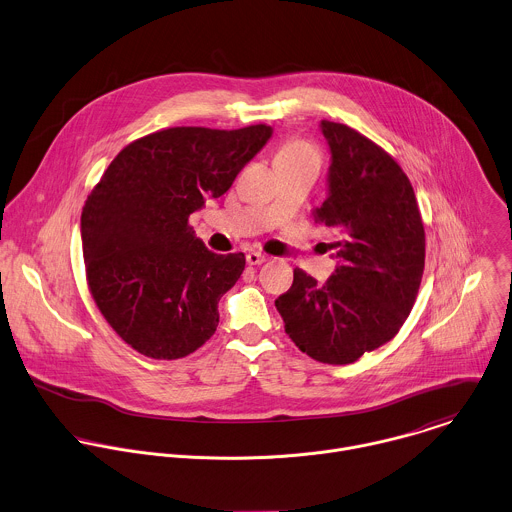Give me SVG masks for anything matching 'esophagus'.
<instances>
[{
    "label": "esophagus",
    "instance_id": "34e87169",
    "mask_svg": "<svg viewBox=\"0 0 512 512\" xmlns=\"http://www.w3.org/2000/svg\"><path fill=\"white\" fill-rule=\"evenodd\" d=\"M247 263L249 265H261V263H265V255L259 253V251H249L247 253Z\"/></svg>",
    "mask_w": 512,
    "mask_h": 512
}]
</instances>
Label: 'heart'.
<instances>
[{"mask_svg":"<svg viewBox=\"0 0 512 512\" xmlns=\"http://www.w3.org/2000/svg\"><path fill=\"white\" fill-rule=\"evenodd\" d=\"M319 159H321L319 149L311 141L299 139V137H293V139L285 141L277 149V157H275L277 163H297V161H315V163H319Z\"/></svg>","mask_w":512,"mask_h":512,"instance_id":"obj_1","label":"heart"}]
</instances>
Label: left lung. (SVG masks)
Masks as SVG:
<instances>
[{
    "instance_id": "left-lung-1",
    "label": "left lung",
    "mask_w": 512,
    "mask_h": 512,
    "mask_svg": "<svg viewBox=\"0 0 512 512\" xmlns=\"http://www.w3.org/2000/svg\"><path fill=\"white\" fill-rule=\"evenodd\" d=\"M331 147L329 197L313 209L333 231L341 265L325 285L303 269L275 307L311 359L347 365L391 341L409 317L425 269V227L413 185L375 141L321 121Z\"/></svg>"
}]
</instances>
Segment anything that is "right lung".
Segmentation results:
<instances>
[{
	"label": "right lung",
	"mask_w": 512,
	"mask_h": 512,
	"mask_svg": "<svg viewBox=\"0 0 512 512\" xmlns=\"http://www.w3.org/2000/svg\"><path fill=\"white\" fill-rule=\"evenodd\" d=\"M271 137L241 129L167 127L125 145L87 195L81 243L91 297L137 353L173 361L219 325V299L245 269L243 253H211L189 225L221 197Z\"/></svg>",
	"instance_id": "right-lung-1"
}]
</instances>
